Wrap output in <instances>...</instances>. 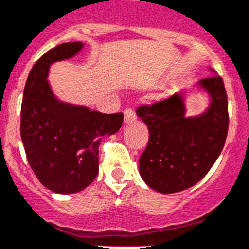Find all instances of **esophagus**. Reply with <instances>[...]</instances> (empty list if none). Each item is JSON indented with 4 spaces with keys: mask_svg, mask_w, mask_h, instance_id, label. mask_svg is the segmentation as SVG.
Segmentation results:
<instances>
[{
    "mask_svg": "<svg viewBox=\"0 0 249 249\" xmlns=\"http://www.w3.org/2000/svg\"><path fill=\"white\" fill-rule=\"evenodd\" d=\"M133 121H136L135 110H133L132 108H127V109L124 110V122L131 123L133 122Z\"/></svg>",
    "mask_w": 249,
    "mask_h": 249,
    "instance_id": "34e87169",
    "label": "esophagus"
}]
</instances>
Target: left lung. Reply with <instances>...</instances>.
Here are the masks:
<instances>
[{"mask_svg":"<svg viewBox=\"0 0 249 249\" xmlns=\"http://www.w3.org/2000/svg\"><path fill=\"white\" fill-rule=\"evenodd\" d=\"M200 86L212 97L210 107L200 116L186 118L180 94L137 108L150 132L140 157V174L159 193L173 194L194 186L224 147L229 126L224 82L215 74L200 80Z\"/></svg>","mask_w":249,"mask_h":249,"instance_id":"1","label":"left lung"}]
</instances>
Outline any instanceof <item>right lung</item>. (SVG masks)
I'll use <instances>...</instances> for the list:
<instances>
[{
  "label": "right lung",
  "mask_w": 249,
  "mask_h": 249,
  "mask_svg": "<svg viewBox=\"0 0 249 249\" xmlns=\"http://www.w3.org/2000/svg\"><path fill=\"white\" fill-rule=\"evenodd\" d=\"M82 42H64L42 55L27 76L21 104V140L30 166L42 185L73 194L98 174L102 137L121 128L123 113L104 114L59 102L46 80L50 64L69 59Z\"/></svg>",
  "instance_id": "1"
}]
</instances>
